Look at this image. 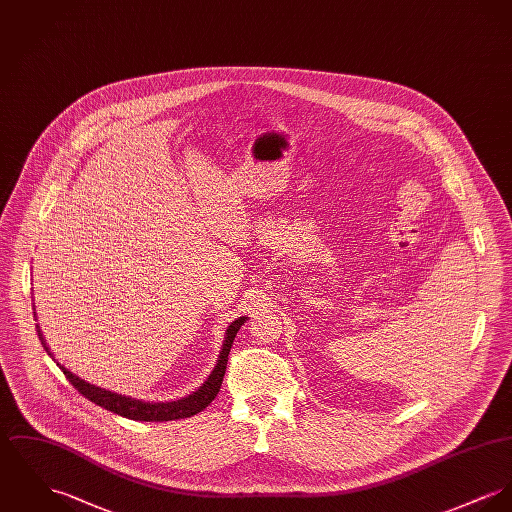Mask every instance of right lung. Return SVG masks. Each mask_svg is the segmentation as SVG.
Returning <instances> with one entry per match:
<instances>
[{
	"mask_svg": "<svg viewBox=\"0 0 512 512\" xmlns=\"http://www.w3.org/2000/svg\"><path fill=\"white\" fill-rule=\"evenodd\" d=\"M246 322V316H240L237 318L229 328H227V336L223 341V347H221V353H219V359H217V365L215 369L211 371V375L207 376L204 384L192 392L190 396L186 398H180L176 402H141L136 398H128V396H122V394H116V392H110V390H104L99 388L95 384H89L85 382L83 378L69 373L66 367H62L60 363V369L62 373L66 375L69 382L75 386V390L79 394H83L87 400L95 402L97 406L108 409V411H114L122 417H128V419H136V421H172V419H184V417H192L196 413H200L202 409L207 408L213 398L217 396L219 388H221V382H223V376H225V369H227V359H229V351H231V345L233 340L237 336V332L240 330V326ZM38 336L40 341L44 345V349L48 351V355L52 357L50 349L46 347V341L42 338L40 330H38ZM56 361V359H54Z\"/></svg>",
	"mask_w": 512,
	"mask_h": 512,
	"instance_id": "1",
	"label": "right lung"
}]
</instances>
